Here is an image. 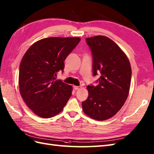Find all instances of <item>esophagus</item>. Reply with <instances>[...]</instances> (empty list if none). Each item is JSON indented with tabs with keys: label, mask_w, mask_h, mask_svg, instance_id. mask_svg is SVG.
I'll list each match as a JSON object with an SVG mask.
<instances>
[{
	"label": "esophagus",
	"mask_w": 154,
	"mask_h": 154,
	"mask_svg": "<svg viewBox=\"0 0 154 154\" xmlns=\"http://www.w3.org/2000/svg\"><path fill=\"white\" fill-rule=\"evenodd\" d=\"M82 86H74V89L75 90H80V89H81Z\"/></svg>",
	"instance_id": "esophagus-1"
}]
</instances>
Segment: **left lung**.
I'll use <instances>...</instances> for the list:
<instances>
[{"mask_svg": "<svg viewBox=\"0 0 154 154\" xmlns=\"http://www.w3.org/2000/svg\"><path fill=\"white\" fill-rule=\"evenodd\" d=\"M93 57V74H100L96 86H88V97L82 102L85 114L105 121L117 114L129 94L132 70L128 57L113 41L103 35L88 37Z\"/></svg>", "mask_w": 154, "mask_h": 154, "instance_id": "left-lung-1", "label": "left lung"}]
</instances>
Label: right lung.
I'll return each instance as SVG.
<instances>
[{
  "label": "right lung",
  "instance_id": "add662e5",
  "mask_svg": "<svg viewBox=\"0 0 154 154\" xmlns=\"http://www.w3.org/2000/svg\"><path fill=\"white\" fill-rule=\"evenodd\" d=\"M79 37H48L34 43L23 55L19 70L20 93L27 106L42 118L59 114L72 95L71 86L57 80L64 60Z\"/></svg>",
  "mask_w": 154,
  "mask_h": 154
}]
</instances>
